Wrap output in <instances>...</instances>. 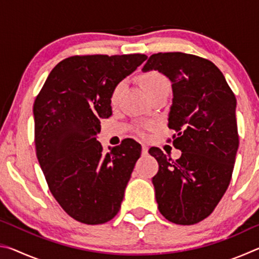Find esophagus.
<instances>
[{
    "label": "esophagus",
    "instance_id": "obj_1",
    "mask_svg": "<svg viewBox=\"0 0 259 259\" xmlns=\"http://www.w3.org/2000/svg\"><path fill=\"white\" fill-rule=\"evenodd\" d=\"M142 153H143V155H147L148 154V147L146 145H143Z\"/></svg>",
    "mask_w": 259,
    "mask_h": 259
}]
</instances>
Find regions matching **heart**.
<instances>
[{
    "label": "heart",
    "mask_w": 259,
    "mask_h": 259,
    "mask_svg": "<svg viewBox=\"0 0 259 259\" xmlns=\"http://www.w3.org/2000/svg\"><path fill=\"white\" fill-rule=\"evenodd\" d=\"M140 82H142V85L146 93L150 90L155 89V88L160 85L169 84L168 80H166V78L159 72H150V73L144 74V75H142V77H140ZM124 84H125L124 81H122L120 83H117L116 87L114 88L112 93V102H115L117 97H119L121 91L123 90Z\"/></svg>",
    "instance_id": "heart-1"
}]
</instances>
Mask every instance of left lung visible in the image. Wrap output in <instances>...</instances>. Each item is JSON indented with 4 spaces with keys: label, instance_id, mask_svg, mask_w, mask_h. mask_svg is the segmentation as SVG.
Here are the masks:
<instances>
[{
    "label": "left lung",
    "instance_id": "8db88e82",
    "mask_svg": "<svg viewBox=\"0 0 259 259\" xmlns=\"http://www.w3.org/2000/svg\"><path fill=\"white\" fill-rule=\"evenodd\" d=\"M157 71L171 82L168 126L176 131V161L160 148L152 178L160 212L179 225H193L213 211L230 185L239 147L236 99L223 73L207 59L183 52L155 54L143 72ZM175 137V136H174Z\"/></svg>",
    "mask_w": 259,
    "mask_h": 259
}]
</instances>
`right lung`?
<instances>
[{"label": "right lung", "mask_w": 259, "mask_h": 259, "mask_svg": "<svg viewBox=\"0 0 259 259\" xmlns=\"http://www.w3.org/2000/svg\"><path fill=\"white\" fill-rule=\"evenodd\" d=\"M146 59L140 54L69 57L52 69L35 99L38 163L57 202L83 224H104L121 208L142 146L124 139L105 154L97 134L100 120L112 115L114 88Z\"/></svg>", "instance_id": "1"}]
</instances>
